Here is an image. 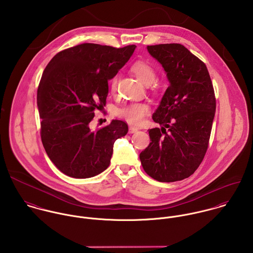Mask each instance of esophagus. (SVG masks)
<instances>
[{
    "label": "esophagus",
    "instance_id": "esophagus-1",
    "mask_svg": "<svg viewBox=\"0 0 253 253\" xmlns=\"http://www.w3.org/2000/svg\"><path fill=\"white\" fill-rule=\"evenodd\" d=\"M129 133H135V132H137L138 131V128L137 127H135V126H129Z\"/></svg>",
    "mask_w": 253,
    "mask_h": 253
}]
</instances>
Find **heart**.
Instances as JSON below:
<instances>
[{"instance_id":"heart-1","label":"heart","mask_w":253,"mask_h":253,"mask_svg":"<svg viewBox=\"0 0 253 253\" xmlns=\"http://www.w3.org/2000/svg\"><path fill=\"white\" fill-rule=\"evenodd\" d=\"M131 72L134 76L144 84H150L156 78V72L154 68L143 61H138L131 66ZM110 87L112 92L117 88V78H113ZM149 113V107L145 103H130L118 111L119 117L126 120L132 125H138L142 122L144 117Z\"/></svg>"}]
</instances>
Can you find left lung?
<instances>
[{
	"instance_id": "obj_1",
	"label": "left lung",
	"mask_w": 253,
	"mask_h": 253,
	"mask_svg": "<svg viewBox=\"0 0 253 253\" xmlns=\"http://www.w3.org/2000/svg\"><path fill=\"white\" fill-rule=\"evenodd\" d=\"M147 51L169 85L152 116L161 127L149 129L151 142L139 158L154 179L181 180L199 167L208 148L216 111L213 85L205 64L183 45L159 44Z\"/></svg>"
}]
</instances>
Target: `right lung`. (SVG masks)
Segmentation results:
<instances>
[{
	"label": "right lung",
	"instance_id": "add662e5",
	"mask_svg": "<svg viewBox=\"0 0 253 253\" xmlns=\"http://www.w3.org/2000/svg\"><path fill=\"white\" fill-rule=\"evenodd\" d=\"M135 45L114 48L84 43L58 53L45 68L37 90L41 139L53 164L76 178L95 176L109 167L114 143L128 131L112 120L91 129L94 111L106 105L108 81L126 65Z\"/></svg>",
	"mask_w": 253,
	"mask_h": 253
}]
</instances>
